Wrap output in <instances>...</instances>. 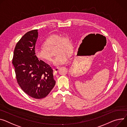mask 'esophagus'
<instances>
[{"label":"esophagus","instance_id":"1","mask_svg":"<svg viewBox=\"0 0 127 127\" xmlns=\"http://www.w3.org/2000/svg\"><path fill=\"white\" fill-rule=\"evenodd\" d=\"M59 70V67H55L53 68V71H54V74H55L57 73L58 71Z\"/></svg>","mask_w":127,"mask_h":127}]
</instances>
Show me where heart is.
Here are the masks:
<instances>
[{
	"label": "heart",
	"mask_w": 127,
	"mask_h": 127,
	"mask_svg": "<svg viewBox=\"0 0 127 127\" xmlns=\"http://www.w3.org/2000/svg\"><path fill=\"white\" fill-rule=\"evenodd\" d=\"M43 45V47H36L34 49V54L37 59L44 62H51L52 58L48 50L55 45V54L57 55L54 59V64L60 65L68 62L69 58L68 53L71 51L72 44L67 36L52 34L44 40Z\"/></svg>",
	"instance_id": "heart-1"
}]
</instances>
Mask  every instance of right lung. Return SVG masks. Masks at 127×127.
<instances>
[{"instance_id":"right-lung-1","label":"right lung","mask_w":127,"mask_h":127,"mask_svg":"<svg viewBox=\"0 0 127 127\" xmlns=\"http://www.w3.org/2000/svg\"><path fill=\"white\" fill-rule=\"evenodd\" d=\"M37 37V29L25 34L16 45L12 63L20 88L29 96L38 99L48 95L56 81L51 67L34 54Z\"/></svg>"}]
</instances>
